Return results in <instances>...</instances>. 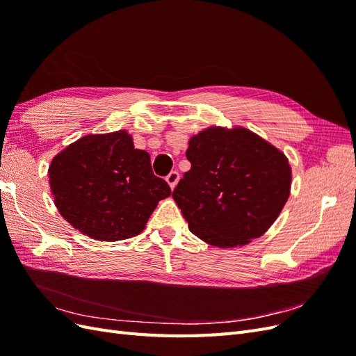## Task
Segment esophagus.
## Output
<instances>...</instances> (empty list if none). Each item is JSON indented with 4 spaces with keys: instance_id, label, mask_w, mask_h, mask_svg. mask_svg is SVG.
Listing matches in <instances>:
<instances>
[{
    "instance_id": "1",
    "label": "esophagus",
    "mask_w": 356,
    "mask_h": 356,
    "mask_svg": "<svg viewBox=\"0 0 356 356\" xmlns=\"http://www.w3.org/2000/svg\"><path fill=\"white\" fill-rule=\"evenodd\" d=\"M166 181H168V184L170 186V188L174 190L177 187V184H178V181H179V174H178L177 170H172L170 174L166 177Z\"/></svg>"
}]
</instances>
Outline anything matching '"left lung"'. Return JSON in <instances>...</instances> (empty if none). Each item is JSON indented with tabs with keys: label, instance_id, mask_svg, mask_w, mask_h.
Here are the masks:
<instances>
[{
	"label": "left lung",
	"instance_id": "obj_1",
	"mask_svg": "<svg viewBox=\"0 0 356 356\" xmlns=\"http://www.w3.org/2000/svg\"><path fill=\"white\" fill-rule=\"evenodd\" d=\"M191 169L172 197L193 234L234 248L260 238L289 197L286 156L245 127L212 126L188 141Z\"/></svg>",
	"mask_w": 356,
	"mask_h": 356
}]
</instances>
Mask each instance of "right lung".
Here are the masks:
<instances>
[{"label":"right lung","instance_id":"add662e5","mask_svg":"<svg viewBox=\"0 0 356 356\" xmlns=\"http://www.w3.org/2000/svg\"><path fill=\"white\" fill-rule=\"evenodd\" d=\"M51 195L74 229L96 241L129 239L145 229L159 200L170 196L152 160L126 131L86 135L49 166Z\"/></svg>","mask_w":356,"mask_h":356}]
</instances>
